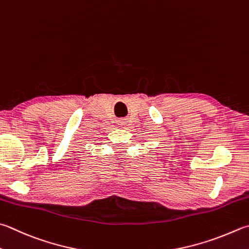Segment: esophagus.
<instances>
[{"label":"esophagus","mask_w":249,"mask_h":249,"mask_svg":"<svg viewBox=\"0 0 249 249\" xmlns=\"http://www.w3.org/2000/svg\"><path fill=\"white\" fill-rule=\"evenodd\" d=\"M117 124H118V125H124V124H126V123H125V119L121 118V119L118 120V123H117Z\"/></svg>","instance_id":"esophagus-1"}]
</instances>
